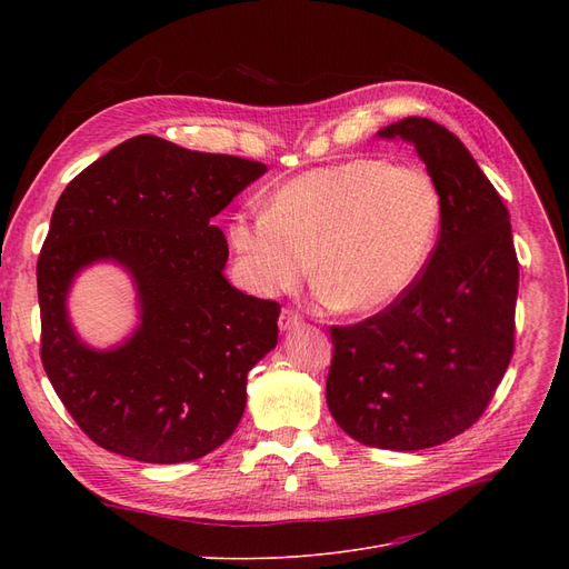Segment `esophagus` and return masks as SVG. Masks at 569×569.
<instances>
[{
    "label": "esophagus",
    "mask_w": 569,
    "mask_h": 569,
    "mask_svg": "<svg viewBox=\"0 0 569 569\" xmlns=\"http://www.w3.org/2000/svg\"><path fill=\"white\" fill-rule=\"evenodd\" d=\"M300 322H302L300 311L292 309V307H283V311H281V316H279V327H281L283 332H286V330H292V327H297Z\"/></svg>",
    "instance_id": "34e87169"
}]
</instances>
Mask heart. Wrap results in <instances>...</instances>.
I'll return each instance as SVG.
<instances>
[{
    "instance_id": "1",
    "label": "heart",
    "mask_w": 569,
    "mask_h": 569,
    "mask_svg": "<svg viewBox=\"0 0 569 569\" xmlns=\"http://www.w3.org/2000/svg\"><path fill=\"white\" fill-rule=\"evenodd\" d=\"M440 226V196L415 166L352 159L290 179L269 212H239L230 244L249 283L277 295L311 269L325 300L376 313L420 277Z\"/></svg>"
}]
</instances>
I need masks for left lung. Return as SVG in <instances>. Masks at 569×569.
<instances>
[{
	"label": "left lung",
	"instance_id": "left-lung-1",
	"mask_svg": "<svg viewBox=\"0 0 569 569\" xmlns=\"http://www.w3.org/2000/svg\"><path fill=\"white\" fill-rule=\"evenodd\" d=\"M403 138L440 196V234L420 277L380 313L332 325L327 406L357 442L425 450L470 429L515 352L519 260L510 212L463 142L427 117L378 131Z\"/></svg>",
	"mask_w": 569,
	"mask_h": 569
}]
</instances>
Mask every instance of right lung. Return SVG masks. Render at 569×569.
I'll return each mask as SVG.
<instances>
[{
    "mask_svg": "<svg viewBox=\"0 0 569 569\" xmlns=\"http://www.w3.org/2000/svg\"><path fill=\"white\" fill-rule=\"evenodd\" d=\"M267 170L136 136L73 177L37 262L41 362L76 425L144 463L193 461L223 445L247 406V376L277 346L279 302L232 288L212 219ZM94 259L124 263L141 325L99 353L72 335L66 292Z\"/></svg>",
    "mask_w": 569,
    "mask_h": 569,
    "instance_id": "right-lung-1",
    "label": "right lung"
}]
</instances>
